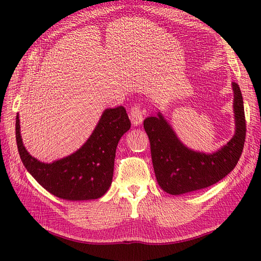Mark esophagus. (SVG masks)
<instances>
[{"label": "esophagus", "instance_id": "obj_1", "mask_svg": "<svg viewBox=\"0 0 261 261\" xmlns=\"http://www.w3.org/2000/svg\"><path fill=\"white\" fill-rule=\"evenodd\" d=\"M144 120V111L140 109L139 106H134L130 109V121L134 126L140 125Z\"/></svg>", "mask_w": 261, "mask_h": 261}]
</instances>
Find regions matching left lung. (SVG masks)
I'll list each match as a JSON object with an SVG mask.
<instances>
[{"mask_svg":"<svg viewBox=\"0 0 261 261\" xmlns=\"http://www.w3.org/2000/svg\"><path fill=\"white\" fill-rule=\"evenodd\" d=\"M232 87L235 134L213 153L194 151L184 146L160 112L144 121L155 177L165 193L180 195L209 187L225 177L238 164L246 136V121L240 86L232 83Z\"/></svg>","mask_w":261,"mask_h":261,"instance_id":"1","label":"left lung"}]
</instances>
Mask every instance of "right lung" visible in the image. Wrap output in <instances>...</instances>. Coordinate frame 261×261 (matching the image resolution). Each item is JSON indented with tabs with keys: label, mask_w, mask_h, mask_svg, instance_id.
Listing matches in <instances>:
<instances>
[{
	"label": "right lung",
	"mask_w": 261,
	"mask_h": 261,
	"mask_svg": "<svg viewBox=\"0 0 261 261\" xmlns=\"http://www.w3.org/2000/svg\"><path fill=\"white\" fill-rule=\"evenodd\" d=\"M129 128L124 107L107 109L82 148L61 160L43 163L23 147L17 114L16 143L25 168L49 193L65 200L98 199L111 186L116 147Z\"/></svg>",
	"instance_id": "obj_1"
}]
</instances>
